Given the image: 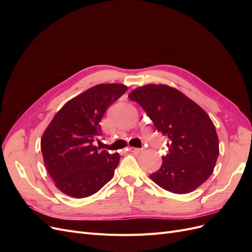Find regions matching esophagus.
Wrapping results in <instances>:
<instances>
[{
  "instance_id": "1",
  "label": "esophagus",
  "mask_w": 252,
  "mask_h": 252,
  "mask_svg": "<svg viewBox=\"0 0 252 252\" xmlns=\"http://www.w3.org/2000/svg\"><path fill=\"white\" fill-rule=\"evenodd\" d=\"M129 150L133 152V154H140V152L142 151L141 148H135V147H130V148H129Z\"/></svg>"
}]
</instances>
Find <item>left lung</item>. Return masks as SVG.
<instances>
[{"label": "left lung", "instance_id": "1", "mask_svg": "<svg viewBox=\"0 0 252 252\" xmlns=\"http://www.w3.org/2000/svg\"><path fill=\"white\" fill-rule=\"evenodd\" d=\"M151 119L158 132L168 136V154L150 174L157 185L173 193L193 191L207 180L219 157V139L209 116L178 89L149 85L128 95Z\"/></svg>", "mask_w": 252, "mask_h": 252}]
</instances>
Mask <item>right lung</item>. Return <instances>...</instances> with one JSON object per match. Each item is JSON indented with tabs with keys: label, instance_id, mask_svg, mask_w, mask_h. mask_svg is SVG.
Segmentation results:
<instances>
[{
	"label": "right lung",
	"instance_id": "add662e5",
	"mask_svg": "<svg viewBox=\"0 0 252 252\" xmlns=\"http://www.w3.org/2000/svg\"><path fill=\"white\" fill-rule=\"evenodd\" d=\"M126 91L122 84H98L68 101L50 122L41 150L48 173L63 193L87 197L113 178L119 154L98 151L94 142L102 135L105 111Z\"/></svg>",
	"mask_w": 252,
	"mask_h": 252
}]
</instances>
